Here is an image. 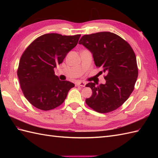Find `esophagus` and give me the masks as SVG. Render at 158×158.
Masks as SVG:
<instances>
[{
  "instance_id": "1",
  "label": "esophagus",
  "mask_w": 158,
  "mask_h": 158,
  "mask_svg": "<svg viewBox=\"0 0 158 158\" xmlns=\"http://www.w3.org/2000/svg\"><path fill=\"white\" fill-rule=\"evenodd\" d=\"M86 85L85 82H77L76 83L77 86H81V87H85Z\"/></svg>"
}]
</instances>
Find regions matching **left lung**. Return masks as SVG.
Wrapping results in <instances>:
<instances>
[{
	"instance_id": "1",
	"label": "left lung",
	"mask_w": 158,
	"mask_h": 158,
	"mask_svg": "<svg viewBox=\"0 0 158 158\" xmlns=\"http://www.w3.org/2000/svg\"><path fill=\"white\" fill-rule=\"evenodd\" d=\"M79 44L92 53L96 66L106 73L105 84L89 83L85 85L92 91L91 97L85 100L86 104L100 113L119 108L133 92L138 77L133 49L119 36L110 32L84 35Z\"/></svg>"
}]
</instances>
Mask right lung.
<instances>
[{"mask_svg":"<svg viewBox=\"0 0 158 158\" xmlns=\"http://www.w3.org/2000/svg\"><path fill=\"white\" fill-rule=\"evenodd\" d=\"M80 35H43L35 39L20 58L18 77L25 98L36 108L49 110L64 101L75 84L61 81L53 69L77 45Z\"/></svg>","mask_w":158,"mask_h":158,"instance_id":"1","label":"right lung"}]
</instances>
